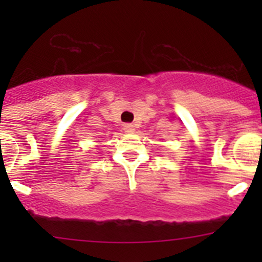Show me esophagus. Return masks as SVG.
I'll return each mask as SVG.
<instances>
[{"mask_svg": "<svg viewBox=\"0 0 262 262\" xmlns=\"http://www.w3.org/2000/svg\"><path fill=\"white\" fill-rule=\"evenodd\" d=\"M123 129L126 132V133H133L134 125H133V124H124Z\"/></svg>", "mask_w": 262, "mask_h": 262, "instance_id": "34e87169", "label": "esophagus"}]
</instances>
